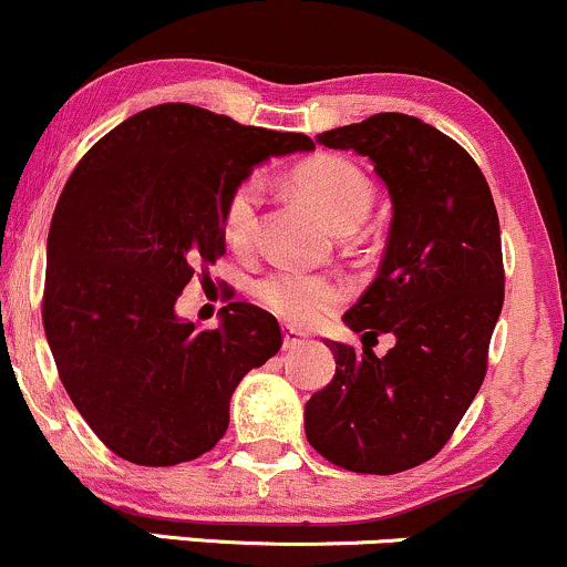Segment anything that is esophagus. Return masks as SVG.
<instances>
[{"instance_id": "obj_1", "label": "esophagus", "mask_w": 567, "mask_h": 567, "mask_svg": "<svg viewBox=\"0 0 567 567\" xmlns=\"http://www.w3.org/2000/svg\"><path fill=\"white\" fill-rule=\"evenodd\" d=\"M305 342H308V337H305L302 331H297V329L284 331V350H297V348H302Z\"/></svg>"}]
</instances>
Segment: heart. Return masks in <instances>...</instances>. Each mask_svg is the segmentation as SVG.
Masks as SVG:
<instances>
[{"instance_id":"heart-1","label":"heart","mask_w":567,"mask_h":567,"mask_svg":"<svg viewBox=\"0 0 567 567\" xmlns=\"http://www.w3.org/2000/svg\"><path fill=\"white\" fill-rule=\"evenodd\" d=\"M295 188L316 204L337 233H352L369 217L374 185L355 164L339 156H316L291 175ZM262 183L244 179L223 209V238L230 249L246 251L257 236ZM348 289L339 278L299 270H272L255 284V297L289 323H312L342 302Z\"/></svg>"}]
</instances>
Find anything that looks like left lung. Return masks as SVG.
Masks as SVG:
<instances>
[{
    "label": "left lung",
    "instance_id": "left-lung-1",
    "mask_svg": "<svg viewBox=\"0 0 567 567\" xmlns=\"http://www.w3.org/2000/svg\"><path fill=\"white\" fill-rule=\"evenodd\" d=\"M316 143L369 156L392 223L377 278L344 312L363 350L326 342L337 374L305 405V435L337 467L395 475L449 443L485 379L504 305L494 196L456 140L405 113H377ZM379 333L396 339L384 357L364 342Z\"/></svg>",
    "mask_w": 567,
    "mask_h": 567
}]
</instances>
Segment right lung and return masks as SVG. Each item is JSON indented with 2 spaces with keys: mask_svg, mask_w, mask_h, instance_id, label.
<instances>
[{
  "mask_svg": "<svg viewBox=\"0 0 567 567\" xmlns=\"http://www.w3.org/2000/svg\"><path fill=\"white\" fill-rule=\"evenodd\" d=\"M299 132L244 126L188 103L153 105L100 137L71 172L47 236L42 321L60 382L92 432L143 467L190 462L228 430L246 371L281 350L270 312L179 321L196 265L225 255L228 196Z\"/></svg>",
  "mask_w": 567,
  "mask_h": 567,
  "instance_id": "add662e5",
  "label": "right lung"
}]
</instances>
